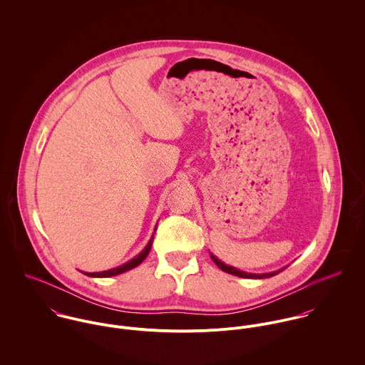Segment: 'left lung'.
Instances as JSON below:
<instances>
[{
	"instance_id": "8db88e82",
	"label": "left lung",
	"mask_w": 365,
	"mask_h": 365,
	"mask_svg": "<svg viewBox=\"0 0 365 365\" xmlns=\"http://www.w3.org/2000/svg\"><path fill=\"white\" fill-rule=\"evenodd\" d=\"M210 257H212V260L213 262L222 269V271H225V272H227V274H232V275H237V277H242V278H268V277H272V275H275V274H278V272H269V274H247V272H245V271H240V269H236V268H233V267H230V265H226V264H223L222 261L217 260L215 256H212L210 255Z\"/></svg>"
}]
</instances>
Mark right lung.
I'll return each instance as SVG.
<instances>
[{
    "label": "right lung",
    "mask_w": 365,
    "mask_h": 365,
    "mask_svg": "<svg viewBox=\"0 0 365 365\" xmlns=\"http://www.w3.org/2000/svg\"><path fill=\"white\" fill-rule=\"evenodd\" d=\"M152 243H153V242L150 240L149 245L146 246V249H145L138 257H135L133 260L128 261L126 264H123V265H120V267H116V268L108 269V271H103V272H84V274L88 275V277H100V278H101V277H112V275H118V274H122V272H125V271H129V269L138 267L142 261L148 257V255H149V252H150V249H152Z\"/></svg>",
    "instance_id": "add662e5"
}]
</instances>
